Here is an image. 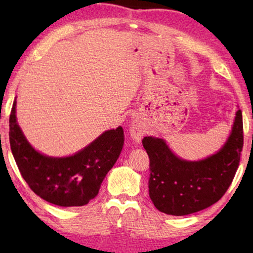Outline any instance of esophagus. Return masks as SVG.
<instances>
[{
	"label": "esophagus",
	"instance_id": "1",
	"mask_svg": "<svg viewBox=\"0 0 253 253\" xmlns=\"http://www.w3.org/2000/svg\"><path fill=\"white\" fill-rule=\"evenodd\" d=\"M146 126H145V123L143 121L139 120V119H136L132 121V123H131L130 126V134H131V138L134 141H139L143 139V137L146 134Z\"/></svg>",
	"mask_w": 253,
	"mask_h": 253
}]
</instances>
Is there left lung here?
Wrapping results in <instances>:
<instances>
[{
	"label": "left lung",
	"instance_id": "left-lung-1",
	"mask_svg": "<svg viewBox=\"0 0 253 253\" xmlns=\"http://www.w3.org/2000/svg\"><path fill=\"white\" fill-rule=\"evenodd\" d=\"M150 158L148 192L154 206L170 215L205 210L222 198L233 182L243 148V119L237 110L227 143L200 161H186L172 153L161 138L144 137Z\"/></svg>",
	"mask_w": 253,
	"mask_h": 253
}]
</instances>
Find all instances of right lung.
<instances>
[{
	"label": "right lung",
	"instance_id": "add662e5",
	"mask_svg": "<svg viewBox=\"0 0 253 253\" xmlns=\"http://www.w3.org/2000/svg\"><path fill=\"white\" fill-rule=\"evenodd\" d=\"M9 126L10 147L23 178L40 198L62 207L84 206L96 197L124 144L123 129L119 126L105 131L71 157H47L31 146L17 124L16 100Z\"/></svg>",
	"mask_w": 253,
	"mask_h": 253
}]
</instances>
